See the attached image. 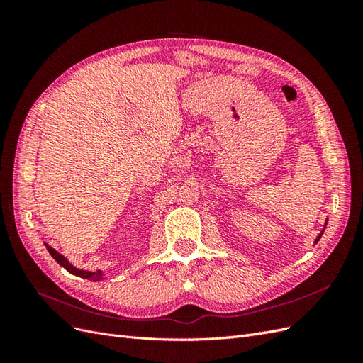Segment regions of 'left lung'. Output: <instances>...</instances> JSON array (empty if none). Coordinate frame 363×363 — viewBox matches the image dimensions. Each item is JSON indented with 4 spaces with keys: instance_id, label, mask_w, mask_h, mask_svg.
Returning a JSON list of instances; mask_svg holds the SVG:
<instances>
[{
    "instance_id": "8db88e82",
    "label": "left lung",
    "mask_w": 363,
    "mask_h": 363,
    "mask_svg": "<svg viewBox=\"0 0 363 363\" xmlns=\"http://www.w3.org/2000/svg\"><path fill=\"white\" fill-rule=\"evenodd\" d=\"M321 236H323V232L320 233V236H318V238H316V240H315V242H318V240H320V238H321Z\"/></svg>"
}]
</instances>
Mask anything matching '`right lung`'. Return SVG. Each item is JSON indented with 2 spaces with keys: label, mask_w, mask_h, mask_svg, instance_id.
<instances>
[{
  "label": "right lung",
  "mask_w": 363,
  "mask_h": 363,
  "mask_svg": "<svg viewBox=\"0 0 363 363\" xmlns=\"http://www.w3.org/2000/svg\"><path fill=\"white\" fill-rule=\"evenodd\" d=\"M45 247H47L50 255L54 257V260H56V262L59 263V265H62L68 272L74 274V276H79V277H83V279H87V280H92V281H96V280H101V279H103L101 271H94V272H91V271H83V269L75 268V267L71 265V263H69L67 259H65V257L60 255V252H57L52 247H50L48 244H45Z\"/></svg>",
  "instance_id": "right-lung-1"
}]
</instances>
